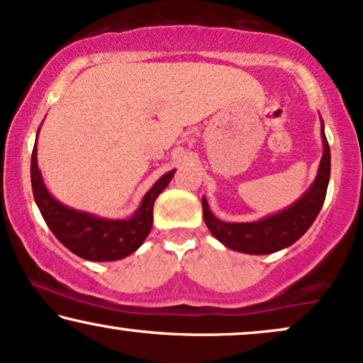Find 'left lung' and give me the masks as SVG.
<instances>
[{
  "instance_id": "left-lung-1",
  "label": "left lung",
  "mask_w": 363,
  "mask_h": 363,
  "mask_svg": "<svg viewBox=\"0 0 363 363\" xmlns=\"http://www.w3.org/2000/svg\"><path fill=\"white\" fill-rule=\"evenodd\" d=\"M323 137V157L318 169L316 179L311 187L296 201L292 206L282 209L281 213L252 221V223H225L213 215L208 206V201L203 198V216L208 230L213 237L220 240L231 250L252 253V255H265L282 250L292 245L303 237L316 220L326 198V189L330 182L331 154L328 140L321 121Z\"/></svg>"
}]
</instances>
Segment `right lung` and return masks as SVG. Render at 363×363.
Wrapping results in <instances>:
<instances>
[{
	"mask_svg": "<svg viewBox=\"0 0 363 363\" xmlns=\"http://www.w3.org/2000/svg\"><path fill=\"white\" fill-rule=\"evenodd\" d=\"M174 172L176 170L164 174L150 187L133 216H130L128 220H108L67 208L52 198L38 170L37 143L33 147L32 165H30L33 198L47 226L64 247H67L81 259L91 262L125 259L145 242L154 221L155 199L167 187Z\"/></svg>",
	"mask_w": 363,
	"mask_h": 363,
	"instance_id": "add662e5",
	"label": "right lung"
}]
</instances>
